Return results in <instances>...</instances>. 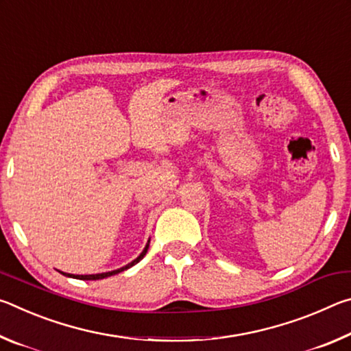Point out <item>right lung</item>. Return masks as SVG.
Wrapping results in <instances>:
<instances>
[{"mask_svg": "<svg viewBox=\"0 0 351 351\" xmlns=\"http://www.w3.org/2000/svg\"><path fill=\"white\" fill-rule=\"evenodd\" d=\"M148 245H150V240L147 241V245H145V247H144V251H142L138 257H136L133 261H130L128 265H125V266H122V268H119V269H114V271H108V272H100V274H85V276H75V274H68V272H62L63 276H66V277H71V278H79V280H100V278H106V277H110V276H114V274H119V272H122V271H125V269H128V268H132V266H134L136 263H139V261L144 258V255L147 254V251H148Z\"/></svg>", "mask_w": 351, "mask_h": 351, "instance_id": "1", "label": "right lung"}]
</instances>
